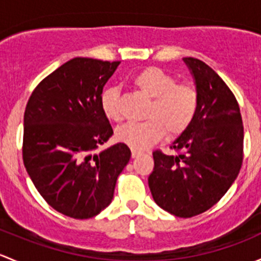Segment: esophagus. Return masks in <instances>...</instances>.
<instances>
[{
    "label": "esophagus",
    "mask_w": 261,
    "mask_h": 261,
    "mask_svg": "<svg viewBox=\"0 0 261 261\" xmlns=\"http://www.w3.org/2000/svg\"><path fill=\"white\" fill-rule=\"evenodd\" d=\"M143 154V151H140V150H136V149H131V156L133 158H138L139 155Z\"/></svg>",
    "instance_id": "34e87169"
}]
</instances>
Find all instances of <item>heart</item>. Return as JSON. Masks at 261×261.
Listing matches in <instances>:
<instances>
[{
  "label": "heart",
  "mask_w": 261,
  "mask_h": 261,
  "mask_svg": "<svg viewBox=\"0 0 261 261\" xmlns=\"http://www.w3.org/2000/svg\"><path fill=\"white\" fill-rule=\"evenodd\" d=\"M139 92L150 98L144 122H128L116 130V139L133 149H146L159 141L168 131L170 136L183 134L193 122L199 106L197 88L192 83H175L174 77L156 67L136 73L131 80ZM99 105L111 121L122 118L120 91L107 87L102 91Z\"/></svg>",
  "instance_id": "b5f03b06"
}]
</instances>
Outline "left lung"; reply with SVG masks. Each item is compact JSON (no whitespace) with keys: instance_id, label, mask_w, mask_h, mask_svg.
<instances>
[{"instance_id":"8db88e82","label":"left lung","mask_w":261,"mask_h":261,"mask_svg":"<svg viewBox=\"0 0 261 261\" xmlns=\"http://www.w3.org/2000/svg\"><path fill=\"white\" fill-rule=\"evenodd\" d=\"M199 97L192 125L173 141L178 155L152 152L149 188L155 203L177 217H193L215 206L238 178L243 164L240 107L227 84L196 58H183Z\"/></svg>"}]
</instances>
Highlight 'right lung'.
Wrapping results in <instances>:
<instances>
[{
    "instance_id": "right-lung-1",
    "label": "right lung",
    "mask_w": 261,
    "mask_h": 261,
    "mask_svg": "<svg viewBox=\"0 0 261 261\" xmlns=\"http://www.w3.org/2000/svg\"><path fill=\"white\" fill-rule=\"evenodd\" d=\"M118 64L70 59L38 84L26 105L23 165L41 197L68 217L103 211L131 158L123 143L96 152L114 134L99 97Z\"/></svg>"
}]
</instances>
